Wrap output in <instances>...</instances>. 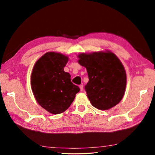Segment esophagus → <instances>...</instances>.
<instances>
[{
	"label": "esophagus",
	"instance_id": "34e87169",
	"mask_svg": "<svg viewBox=\"0 0 155 155\" xmlns=\"http://www.w3.org/2000/svg\"><path fill=\"white\" fill-rule=\"evenodd\" d=\"M79 88H80V89H81V91H83V84H81L79 86Z\"/></svg>",
	"mask_w": 155,
	"mask_h": 155
}]
</instances>
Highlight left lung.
I'll return each mask as SVG.
<instances>
[{
  "instance_id": "1",
  "label": "left lung",
  "mask_w": 155,
  "mask_h": 155,
  "mask_svg": "<svg viewBox=\"0 0 155 155\" xmlns=\"http://www.w3.org/2000/svg\"><path fill=\"white\" fill-rule=\"evenodd\" d=\"M78 63L87 68L88 83L84 89L93 107L108 110L124 96L126 72L119 59L111 52H98L78 55Z\"/></svg>"
}]
</instances>
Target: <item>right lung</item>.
Segmentation results:
<instances>
[{"label":"right lung","instance_id":"add662e5","mask_svg":"<svg viewBox=\"0 0 155 155\" xmlns=\"http://www.w3.org/2000/svg\"><path fill=\"white\" fill-rule=\"evenodd\" d=\"M68 57L48 52L36 62L31 75V87L38 103L52 114L63 113L71 106L80 88L64 71Z\"/></svg>","mask_w":155,"mask_h":155}]
</instances>
